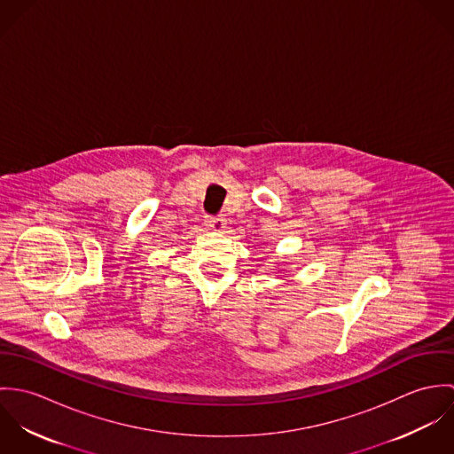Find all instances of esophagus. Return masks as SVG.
<instances>
[{"label": "esophagus", "instance_id": "1", "mask_svg": "<svg viewBox=\"0 0 454 454\" xmlns=\"http://www.w3.org/2000/svg\"><path fill=\"white\" fill-rule=\"evenodd\" d=\"M225 225H227V222L222 216H206V227L211 229V231L220 232V231L225 229Z\"/></svg>", "mask_w": 454, "mask_h": 454}]
</instances>
